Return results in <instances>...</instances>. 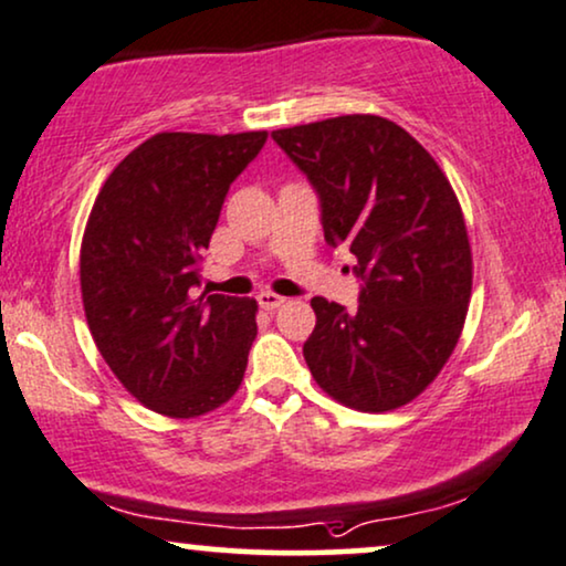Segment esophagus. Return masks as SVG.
Listing matches in <instances>:
<instances>
[{
  "label": "esophagus",
  "mask_w": 566,
  "mask_h": 566,
  "mask_svg": "<svg viewBox=\"0 0 566 566\" xmlns=\"http://www.w3.org/2000/svg\"><path fill=\"white\" fill-rule=\"evenodd\" d=\"M256 302H260L262 310L272 312V310H277V306H283L285 298L277 296V294H272V291H260V294H256Z\"/></svg>",
  "instance_id": "obj_1"
}]
</instances>
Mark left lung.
<instances>
[{"mask_svg":"<svg viewBox=\"0 0 566 566\" xmlns=\"http://www.w3.org/2000/svg\"><path fill=\"white\" fill-rule=\"evenodd\" d=\"M315 186L331 247L361 277L357 312L312 298V378L357 411H390L438 378L462 336L472 251L457 193L430 151L378 115L272 130Z\"/></svg>","mask_w":566,"mask_h":566,"instance_id":"8db88e82","label":"left lung"}]
</instances>
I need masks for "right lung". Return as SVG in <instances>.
<instances>
[{
  "label": "right lung",
  "instance_id": "1",
  "mask_svg": "<svg viewBox=\"0 0 566 566\" xmlns=\"http://www.w3.org/2000/svg\"><path fill=\"white\" fill-rule=\"evenodd\" d=\"M268 130L157 134L104 180L81 243V294L102 359L144 407L207 415L235 394L256 338V302L209 294L199 260L230 184Z\"/></svg>",
  "mask_w": 566,
  "mask_h": 566
}]
</instances>
